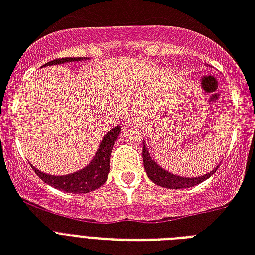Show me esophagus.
Wrapping results in <instances>:
<instances>
[{"label": "esophagus", "instance_id": "1", "mask_svg": "<svg viewBox=\"0 0 255 255\" xmlns=\"http://www.w3.org/2000/svg\"><path fill=\"white\" fill-rule=\"evenodd\" d=\"M128 126H129V128H131V126H135V121H133V120H131V121H128Z\"/></svg>", "mask_w": 255, "mask_h": 255}]
</instances>
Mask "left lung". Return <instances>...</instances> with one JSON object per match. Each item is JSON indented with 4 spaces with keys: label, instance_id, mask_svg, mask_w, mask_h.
Masks as SVG:
<instances>
[{
    "label": "left lung",
    "instance_id": "obj_1",
    "mask_svg": "<svg viewBox=\"0 0 255 255\" xmlns=\"http://www.w3.org/2000/svg\"><path fill=\"white\" fill-rule=\"evenodd\" d=\"M142 157H143V166H145V170L149 175V178L154 183H157L158 186L166 187V189H186V187L195 186V185H198V183L210 178L218 169V166H217L216 169H213L208 174L195 177V178L194 177L193 178H186V177H178V175L171 174L170 171H166L159 166L155 161H153V158L150 157L149 151H147L145 141H143Z\"/></svg>",
    "mask_w": 255,
    "mask_h": 255
}]
</instances>
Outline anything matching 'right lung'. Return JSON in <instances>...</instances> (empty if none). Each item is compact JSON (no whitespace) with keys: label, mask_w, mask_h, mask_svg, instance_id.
<instances>
[{"label":"right lung","mask_w":255,"mask_h":255,"mask_svg":"<svg viewBox=\"0 0 255 255\" xmlns=\"http://www.w3.org/2000/svg\"><path fill=\"white\" fill-rule=\"evenodd\" d=\"M86 60L84 57H66V58H57L50 62H47L43 66H49V65H58L65 64V62H74V61H82ZM121 131L120 125L110 130L109 133H106L104 139L101 141L98 150H97L94 158L92 162L89 163L88 166L81 169V170L72 173L68 175H50L45 174L42 171L37 170L34 166V173L38 175L39 178L42 179L43 182L50 185V186L56 187L58 190L68 191L73 194H82V193H89L101 187L108 179V173H109L110 167V154H112V149H113L114 142L117 139L118 134Z\"/></svg>","instance_id":"add662e5"}]
</instances>
